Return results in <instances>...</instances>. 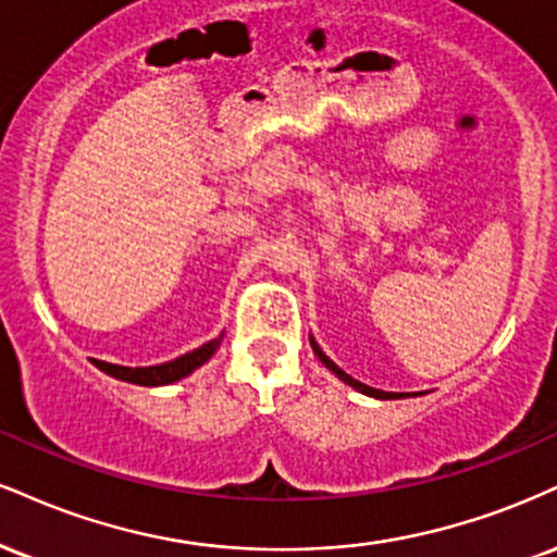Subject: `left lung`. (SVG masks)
Returning a JSON list of instances; mask_svg holds the SVG:
<instances>
[{
    "mask_svg": "<svg viewBox=\"0 0 557 557\" xmlns=\"http://www.w3.org/2000/svg\"><path fill=\"white\" fill-rule=\"evenodd\" d=\"M311 347H313V352L319 355V360H321V363H324L326 368H330V371L334 373V376H337L339 381H345L347 386L358 388L360 394H368V397H376V399H401V397H410V394H405V392H401V394H397V392H381V388H373V386H366V384H360V381H355L352 376H347V373H345L343 368H339L337 363H334V360L326 358V355L321 352V347H319L317 343H313V337H311Z\"/></svg>",
    "mask_w": 557,
    "mask_h": 557,
    "instance_id": "obj_1",
    "label": "left lung"
}]
</instances>
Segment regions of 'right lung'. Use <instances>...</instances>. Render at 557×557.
<instances>
[{
	"label": "right lung",
	"instance_id": "1",
	"mask_svg": "<svg viewBox=\"0 0 557 557\" xmlns=\"http://www.w3.org/2000/svg\"><path fill=\"white\" fill-rule=\"evenodd\" d=\"M220 339L223 337L210 339V343L197 347V350L181 355V358L169 360V363H160V366L126 368V366L106 363V360H96V358H92V363H96L100 371L109 373V376L119 379V381H129V384H137V386H165V384H173V381H181L184 376H189V373L197 371L199 366H205L207 360L214 355V350L220 347Z\"/></svg>",
	"mask_w": 557,
	"mask_h": 557
}]
</instances>
